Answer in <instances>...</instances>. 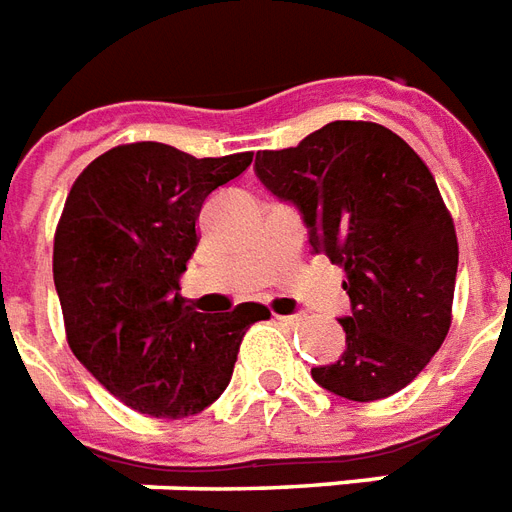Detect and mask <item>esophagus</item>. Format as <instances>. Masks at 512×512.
Returning a JSON list of instances; mask_svg holds the SVG:
<instances>
[{"label":"esophagus","instance_id":"1","mask_svg":"<svg viewBox=\"0 0 512 512\" xmlns=\"http://www.w3.org/2000/svg\"><path fill=\"white\" fill-rule=\"evenodd\" d=\"M276 320H279V323H285V325H298L301 323V317H298V314H274Z\"/></svg>","mask_w":512,"mask_h":512}]
</instances>
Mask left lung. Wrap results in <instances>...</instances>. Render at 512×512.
I'll return each instance as SVG.
<instances>
[{
	"mask_svg": "<svg viewBox=\"0 0 512 512\" xmlns=\"http://www.w3.org/2000/svg\"><path fill=\"white\" fill-rule=\"evenodd\" d=\"M255 170L347 276V347L312 369L314 382L350 401L407 388L448 336L458 268L453 217L426 162L382 124L331 121L298 146L257 151Z\"/></svg>",
	"mask_w": 512,
	"mask_h": 512,
	"instance_id": "8db88e82",
	"label": "left lung"
}]
</instances>
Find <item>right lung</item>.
I'll return each mask as SVG.
<instances>
[{
    "instance_id": "add662e5",
    "label": "right lung",
    "mask_w": 512,
    "mask_h": 512,
    "mask_svg": "<svg viewBox=\"0 0 512 512\" xmlns=\"http://www.w3.org/2000/svg\"><path fill=\"white\" fill-rule=\"evenodd\" d=\"M252 151L192 157L124 143L75 179L54 236V282L75 358L127 407L187 418L222 396L263 304L200 314L179 293L203 200L241 176Z\"/></svg>"
}]
</instances>
